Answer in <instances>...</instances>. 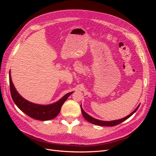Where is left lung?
<instances>
[{"label":"left lung","instance_id":"left-lung-1","mask_svg":"<svg viewBox=\"0 0 156 156\" xmlns=\"http://www.w3.org/2000/svg\"><path fill=\"white\" fill-rule=\"evenodd\" d=\"M139 105L136 107L135 108V110L132 112L131 114L128 116H126L125 118H124V119H120V120H113V121H110V122H106V121H102V120H97L96 119H94V118H92V116H90V115H88L87 113H86L85 112H84L83 111V109L81 107V112H82V115L83 116H84V119H85L87 121H88L89 122H90V123L93 124H95V125H98V126H116L118 124H119L120 123H122V122H123L124 121H125L126 120H127V119H129V118L133 114L134 112H136V111L138 109V108L139 107Z\"/></svg>","mask_w":156,"mask_h":156}]
</instances>
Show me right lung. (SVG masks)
Here are the masks:
<instances>
[{"mask_svg":"<svg viewBox=\"0 0 156 156\" xmlns=\"http://www.w3.org/2000/svg\"><path fill=\"white\" fill-rule=\"evenodd\" d=\"M9 79H10V93L13 101L21 111L25 112L27 115L31 117L32 119L36 120L45 121L53 119L58 115L61 107L65 101L67 100L70 94H72V92H69L66 94L62 99L53 104L48 105H37L27 101L19 94L12 81L10 72L9 73Z\"/></svg>","mask_w":156,"mask_h":156,"instance_id":"add662e5","label":"right lung"}]
</instances>
